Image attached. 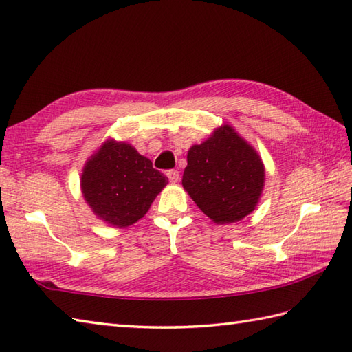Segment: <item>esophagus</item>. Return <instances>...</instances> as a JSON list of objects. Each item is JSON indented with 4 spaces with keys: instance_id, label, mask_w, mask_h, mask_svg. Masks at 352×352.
I'll use <instances>...</instances> for the list:
<instances>
[{
    "instance_id": "obj_1",
    "label": "esophagus",
    "mask_w": 352,
    "mask_h": 352,
    "mask_svg": "<svg viewBox=\"0 0 352 352\" xmlns=\"http://www.w3.org/2000/svg\"><path fill=\"white\" fill-rule=\"evenodd\" d=\"M166 175H168V178H169V182H170V183H177L178 180H180V174H178V170H175V169H170V170H168V172H166Z\"/></svg>"
}]
</instances>
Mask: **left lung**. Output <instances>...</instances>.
Masks as SVG:
<instances>
[{
	"label": "left lung",
	"instance_id": "obj_1",
	"mask_svg": "<svg viewBox=\"0 0 352 352\" xmlns=\"http://www.w3.org/2000/svg\"><path fill=\"white\" fill-rule=\"evenodd\" d=\"M263 186V162L233 126L222 125L189 149L183 188L216 223H233L250 214Z\"/></svg>",
	"mask_w": 352,
	"mask_h": 352
}]
</instances>
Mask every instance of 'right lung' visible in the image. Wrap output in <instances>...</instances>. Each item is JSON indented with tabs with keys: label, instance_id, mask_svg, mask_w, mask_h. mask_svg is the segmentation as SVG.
I'll use <instances>...</instances> for the list:
<instances>
[{
	"label": "right lung",
	"instance_id": "1",
	"mask_svg": "<svg viewBox=\"0 0 352 352\" xmlns=\"http://www.w3.org/2000/svg\"><path fill=\"white\" fill-rule=\"evenodd\" d=\"M168 184V177L125 142L109 139L81 174V192L92 212L113 227H129L144 218Z\"/></svg>",
	"mask_w": 352,
	"mask_h": 352
}]
</instances>
